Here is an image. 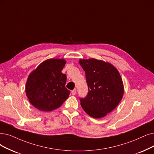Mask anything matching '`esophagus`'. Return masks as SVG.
Wrapping results in <instances>:
<instances>
[{
  "label": "esophagus",
  "instance_id": "esophagus-1",
  "mask_svg": "<svg viewBox=\"0 0 154 154\" xmlns=\"http://www.w3.org/2000/svg\"><path fill=\"white\" fill-rule=\"evenodd\" d=\"M71 93H72V95H75L76 94V89H74L73 90H72L71 91Z\"/></svg>",
  "mask_w": 154,
  "mask_h": 154
}]
</instances>
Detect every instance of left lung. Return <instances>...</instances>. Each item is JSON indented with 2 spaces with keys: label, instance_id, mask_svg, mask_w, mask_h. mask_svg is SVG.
<instances>
[{
  "label": "left lung",
  "instance_id": "left-lung-1",
  "mask_svg": "<svg viewBox=\"0 0 154 154\" xmlns=\"http://www.w3.org/2000/svg\"><path fill=\"white\" fill-rule=\"evenodd\" d=\"M85 72L88 92L79 98L85 111L94 118L106 116L118 106L124 94V87L118 71L110 63L95 59H80Z\"/></svg>",
  "mask_w": 154,
  "mask_h": 154
}]
</instances>
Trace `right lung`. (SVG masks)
<instances>
[{"label":"right lung","instance_id":"add662e5","mask_svg":"<svg viewBox=\"0 0 154 154\" xmlns=\"http://www.w3.org/2000/svg\"><path fill=\"white\" fill-rule=\"evenodd\" d=\"M64 59H48L30 74L26 82V94L32 105L42 111L59 108L69 97L66 88V75L61 72Z\"/></svg>","mask_w":154,"mask_h":154}]
</instances>
